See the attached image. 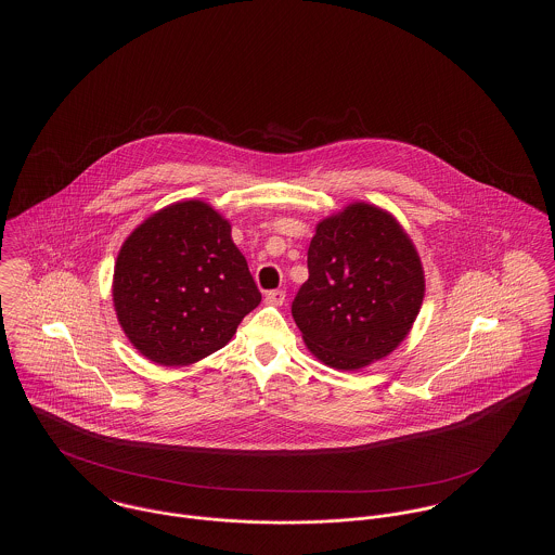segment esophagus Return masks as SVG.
<instances>
[{
    "label": "esophagus",
    "instance_id": "1",
    "mask_svg": "<svg viewBox=\"0 0 555 555\" xmlns=\"http://www.w3.org/2000/svg\"><path fill=\"white\" fill-rule=\"evenodd\" d=\"M283 301H285V291L276 289L266 293V304L268 306H283Z\"/></svg>",
    "mask_w": 555,
    "mask_h": 555
}]
</instances>
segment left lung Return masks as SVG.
<instances>
[{"label": "left lung", "instance_id": "left-lung-1", "mask_svg": "<svg viewBox=\"0 0 555 555\" xmlns=\"http://www.w3.org/2000/svg\"><path fill=\"white\" fill-rule=\"evenodd\" d=\"M308 272L291 314L322 364L366 369L410 335L423 306V262L391 211L353 202L322 218Z\"/></svg>", "mask_w": 555, "mask_h": 555}]
</instances>
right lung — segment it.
I'll return each mask as SVG.
<instances>
[{"label": "right lung", "mask_w": 555, "mask_h": 555, "mask_svg": "<svg viewBox=\"0 0 555 555\" xmlns=\"http://www.w3.org/2000/svg\"><path fill=\"white\" fill-rule=\"evenodd\" d=\"M112 301L141 356L189 366L229 344L262 295L231 222L210 204L185 199L154 211L125 238Z\"/></svg>", "instance_id": "obj_1"}]
</instances>
